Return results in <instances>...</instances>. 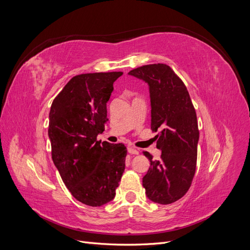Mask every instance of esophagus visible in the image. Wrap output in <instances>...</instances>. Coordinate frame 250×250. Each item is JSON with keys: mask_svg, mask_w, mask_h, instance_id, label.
<instances>
[{"mask_svg": "<svg viewBox=\"0 0 250 250\" xmlns=\"http://www.w3.org/2000/svg\"><path fill=\"white\" fill-rule=\"evenodd\" d=\"M127 150H128V152H129L130 154H139V151H138L137 149H135V148L131 147V146L128 147Z\"/></svg>", "mask_w": 250, "mask_h": 250, "instance_id": "34e87169", "label": "esophagus"}]
</instances>
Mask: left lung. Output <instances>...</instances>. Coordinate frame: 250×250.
Segmentation results:
<instances>
[{
  "instance_id": "left-lung-1",
  "label": "left lung",
  "mask_w": 250,
  "mask_h": 250,
  "mask_svg": "<svg viewBox=\"0 0 250 250\" xmlns=\"http://www.w3.org/2000/svg\"><path fill=\"white\" fill-rule=\"evenodd\" d=\"M128 74L148 83L151 129L161 131L155 137L161 160L143 152L150 161L143 187L151 201L173 203L186 195L195 175L199 140L195 108L185 83L169 65L147 64Z\"/></svg>"
}]
</instances>
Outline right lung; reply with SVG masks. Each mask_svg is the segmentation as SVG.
Instances as JSON below:
<instances>
[{"label":"right lung","instance_id":"add662e5","mask_svg":"<svg viewBox=\"0 0 250 250\" xmlns=\"http://www.w3.org/2000/svg\"><path fill=\"white\" fill-rule=\"evenodd\" d=\"M122 72L73 77L51 105L52 160L65 187L78 201L101 207L115 198L125 170L124 144L97 140L107 122L106 103Z\"/></svg>","mask_w":250,"mask_h":250}]
</instances>
